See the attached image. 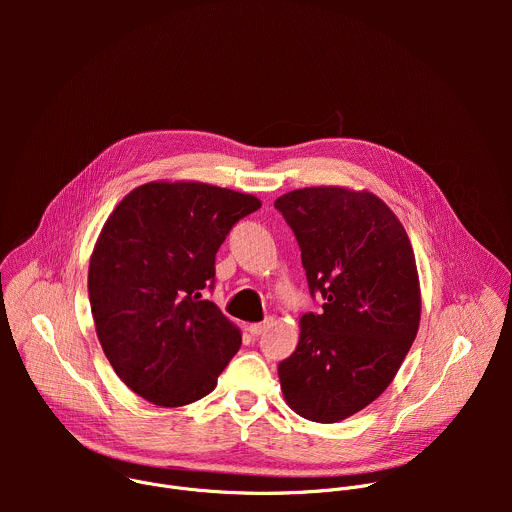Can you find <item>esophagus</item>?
<instances>
[{"instance_id": "obj_1", "label": "esophagus", "mask_w": 512, "mask_h": 512, "mask_svg": "<svg viewBox=\"0 0 512 512\" xmlns=\"http://www.w3.org/2000/svg\"><path fill=\"white\" fill-rule=\"evenodd\" d=\"M271 324H273V320H265V322H259V324H251V326H249V332H251L253 336H259V334H263Z\"/></svg>"}]
</instances>
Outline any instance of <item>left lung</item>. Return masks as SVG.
Here are the masks:
<instances>
[{
	"label": "left lung",
	"instance_id": "left-lung-1",
	"mask_svg": "<svg viewBox=\"0 0 512 512\" xmlns=\"http://www.w3.org/2000/svg\"><path fill=\"white\" fill-rule=\"evenodd\" d=\"M275 208L298 239L310 291L324 298L279 362L281 393L304 419L336 423L391 385L417 336L415 253L397 214L369 190L300 188Z\"/></svg>",
	"mask_w": 512,
	"mask_h": 512
}]
</instances>
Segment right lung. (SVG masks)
Segmentation results:
<instances>
[{"label": "right lung", "instance_id": "1", "mask_svg": "<svg viewBox=\"0 0 512 512\" xmlns=\"http://www.w3.org/2000/svg\"><path fill=\"white\" fill-rule=\"evenodd\" d=\"M259 206L231 188L154 180L109 214L91 253L89 302L113 371L145 401L206 397L241 348V330L202 294L218 247Z\"/></svg>", "mask_w": 512, "mask_h": 512}]
</instances>
